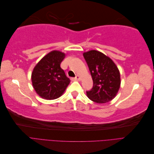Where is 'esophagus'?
<instances>
[{
    "instance_id": "34e87169",
    "label": "esophagus",
    "mask_w": 154,
    "mask_h": 154,
    "mask_svg": "<svg viewBox=\"0 0 154 154\" xmlns=\"http://www.w3.org/2000/svg\"><path fill=\"white\" fill-rule=\"evenodd\" d=\"M74 79H75L76 80H80V77L78 75H77V76H76L75 78H74Z\"/></svg>"
}]
</instances>
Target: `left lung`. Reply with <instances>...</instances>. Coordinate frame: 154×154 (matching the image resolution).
<instances>
[{
  "instance_id": "1",
  "label": "left lung",
  "mask_w": 154,
  "mask_h": 154,
  "mask_svg": "<svg viewBox=\"0 0 154 154\" xmlns=\"http://www.w3.org/2000/svg\"><path fill=\"white\" fill-rule=\"evenodd\" d=\"M93 80V87L87 91L88 98L97 103H107L112 99L119 89V71L109 57L96 50L83 53Z\"/></svg>"
}]
</instances>
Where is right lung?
Returning <instances> with one entry per match:
<instances>
[{
  "instance_id": "add662e5",
  "label": "right lung",
  "mask_w": 154,
  "mask_h": 154,
  "mask_svg": "<svg viewBox=\"0 0 154 154\" xmlns=\"http://www.w3.org/2000/svg\"><path fill=\"white\" fill-rule=\"evenodd\" d=\"M66 54L53 51L36 65L31 74L32 84L35 91L45 100H54L62 95L70 80L60 67Z\"/></svg>"
}]
</instances>
